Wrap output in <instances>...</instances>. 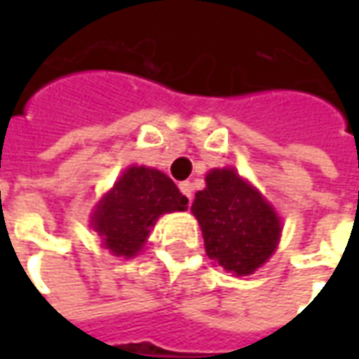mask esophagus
I'll return each instance as SVG.
<instances>
[{
	"label": "esophagus",
	"instance_id": "34e87169",
	"mask_svg": "<svg viewBox=\"0 0 359 359\" xmlns=\"http://www.w3.org/2000/svg\"><path fill=\"white\" fill-rule=\"evenodd\" d=\"M179 188H180V192H182V194L187 196L188 200L192 202V184H190L188 180H184V182H180Z\"/></svg>",
	"mask_w": 359,
	"mask_h": 359
}]
</instances>
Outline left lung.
Returning <instances> with one entry per match:
<instances>
[{
  "mask_svg": "<svg viewBox=\"0 0 359 359\" xmlns=\"http://www.w3.org/2000/svg\"><path fill=\"white\" fill-rule=\"evenodd\" d=\"M192 213L202 226L208 257L238 277L252 275L277 250L280 219L262 192L231 167L205 175Z\"/></svg>",
  "mask_w": 359,
  "mask_h": 359,
  "instance_id": "1",
  "label": "left lung"
}]
</instances>
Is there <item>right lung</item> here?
<instances>
[{
    "mask_svg": "<svg viewBox=\"0 0 359 359\" xmlns=\"http://www.w3.org/2000/svg\"><path fill=\"white\" fill-rule=\"evenodd\" d=\"M188 198L165 172L128 167L95 205L92 226L113 256L134 257L163 213L187 210Z\"/></svg>",
    "mask_w": 359,
    "mask_h": 359,
    "instance_id": "add662e5",
    "label": "right lung"
}]
</instances>
